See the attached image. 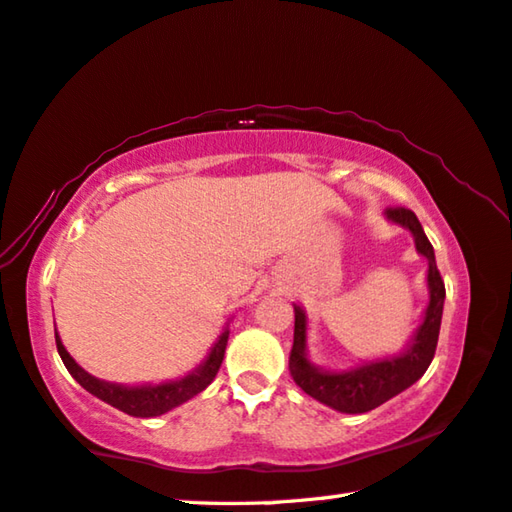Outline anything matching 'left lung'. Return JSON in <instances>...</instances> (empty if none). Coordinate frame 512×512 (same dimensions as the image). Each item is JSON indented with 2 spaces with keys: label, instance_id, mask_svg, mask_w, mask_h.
Wrapping results in <instances>:
<instances>
[{
  "label": "left lung",
  "instance_id": "obj_1",
  "mask_svg": "<svg viewBox=\"0 0 512 512\" xmlns=\"http://www.w3.org/2000/svg\"><path fill=\"white\" fill-rule=\"evenodd\" d=\"M385 218L389 223L403 227L415 239V250L428 262L426 289L428 303L424 316L412 337L405 342L399 353L385 355V358L360 360L346 369H326L312 362L310 348H307V332L310 319L303 305L294 303V348L289 355V371L294 383L328 408L346 415H362L385 401L394 399L410 385L424 376L431 367L437 337H440L442 310H444V282L435 264V250L428 241L419 218L410 209H387Z\"/></svg>",
  "mask_w": 512,
  "mask_h": 512
}]
</instances>
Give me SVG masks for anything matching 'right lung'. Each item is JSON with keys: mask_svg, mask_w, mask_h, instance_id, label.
I'll return each mask as SVG.
<instances>
[{"mask_svg": "<svg viewBox=\"0 0 512 512\" xmlns=\"http://www.w3.org/2000/svg\"><path fill=\"white\" fill-rule=\"evenodd\" d=\"M54 335H56V348H59L63 364H66L70 376L75 378L88 394L97 396L100 401L113 405V408H118L129 417L148 419V417L166 415V412H170L186 401H191L193 396H198L202 392V389L212 385L218 369H221L227 337H230V319L225 321L223 332L218 335L212 348H209L205 360L196 364L191 371H186L184 376L173 378V380H161V383L123 385V383H109V380L95 378L93 373H88L84 367H79L75 358L66 351L56 326H54Z\"/></svg>", "mask_w": 512, "mask_h": 512, "instance_id": "1", "label": "right lung"}]
</instances>
